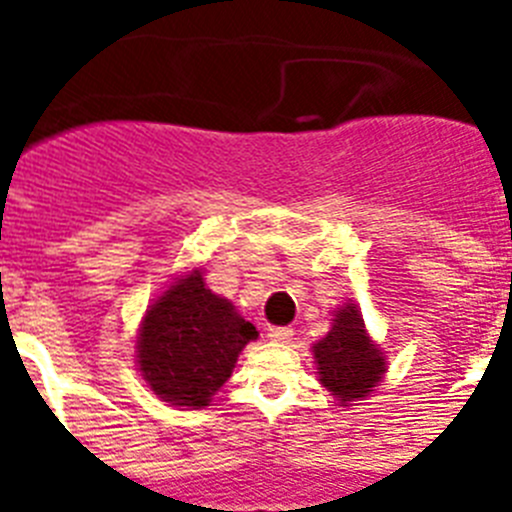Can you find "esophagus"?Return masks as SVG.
<instances>
[{"instance_id":"esophagus-1","label":"esophagus","mask_w":512,"mask_h":512,"mask_svg":"<svg viewBox=\"0 0 512 512\" xmlns=\"http://www.w3.org/2000/svg\"><path fill=\"white\" fill-rule=\"evenodd\" d=\"M269 338H271V341L287 343L289 338H292V328H289V325H271V328H269Z\"/></svg>"}]
</instances>
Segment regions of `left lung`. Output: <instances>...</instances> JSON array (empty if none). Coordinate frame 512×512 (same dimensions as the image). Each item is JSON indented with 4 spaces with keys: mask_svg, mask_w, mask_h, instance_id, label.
Here are the masks:
<instances>
[{
    "mask_svg": "<svg viewBox=\"0 0 512 512\" xmlns=\"http://www.w3.org/2000/svg\"><path fill=\"white\" fill-rule=\"evenodd\" d=\"M323 387H328L341 402L366 397L384 374V356L364 330L356 307L336 312L333 328L323 341L312 346Z\"/></svg>",
    "mask_w": 512,
    "mask_h": 512,
    "instance_id": "left-lung-1",
    "label": "left lung"
}]
</instances>
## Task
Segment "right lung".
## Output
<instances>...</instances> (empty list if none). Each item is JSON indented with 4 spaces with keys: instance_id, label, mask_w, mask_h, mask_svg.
Instances as JSON below:
<instances>
[{
    "instance_id": "1",
    "label": "right lung",
    "mask_w": 512,
    "mask_h": 512,
    "mask_svg": "<svg viewBox=\"0 0 512 512\" xmlns=\"http://www.w3.org/2000/svg\"><path fill=\"white\" fill-rule=\"evenodd\" d=\"M256 336L253 323L205 287L202 271H192L146 312L138 338L140 374L171 405L205 408Z\"/></svg>"
}]
</instances>
